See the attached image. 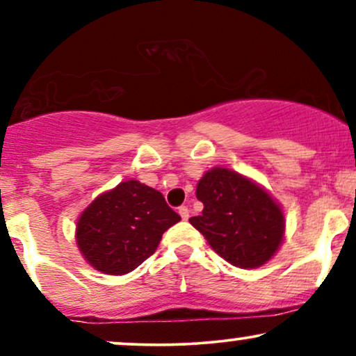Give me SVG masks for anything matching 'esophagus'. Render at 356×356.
Here are the masks:
<instances>
[{"mask_svg":"<svg viewBox=\"0 0 356 356\" xmlns=\"http://www.w3.org/2000/svg\"><path fill=\"white\" fill-rule=\"evenodd\" d=\"M179 216H181V218L184 219V220H187V219H189V209H187V207L186 206H181V207H179Z\"/></svg>","mask_w":356,"mask_h":356,"instance_id":"obj_1","label":"esophagus"}]
</instances>
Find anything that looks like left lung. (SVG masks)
<instances>
[{"mask_svg": "<svg viewBox=\"0 0 356 356\" xmlns=\"http://www.w3.org/2000/svg\"><path fill=\"white\" fill-rule=\"evenodd\" d=\"M195 197L204 209L189 222L232 266H263L283 244V209L263 186L246 175L212 167L199 179Z\"/></svg>", "mask_w": 356, "mask_h": 356, "instance_id": "left-lung-1", "label": "left lung"}]
</instances>
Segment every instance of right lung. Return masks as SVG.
Wrapping results in <instances>:
<instances>
[{"label": "right lung", "instance_id": "right-lung-1", "mask_svg": "<svg viewBox=\"0 0 356 356\" xmlns=\"http://www.w3.org/2000/svg\"><path fill=\"white\" fill-rule=\"evenodd\" d=\"M179 220L161 192L130 179L85 207L76 220V246L93 269L122 276L154 254L162 234Z\"/></svg>", "mask_w": 356, "mask_h": 356}]
</instances>
